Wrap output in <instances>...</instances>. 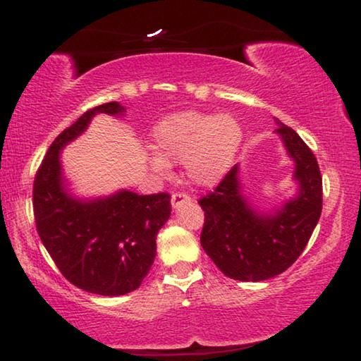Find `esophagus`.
Returning <instances> with one entry per match:
<instances>
[{
    "label": "esophagus",
    "instance_id": "obj_1",
    "mask_svg": "<svg viewBox=\"0 0 361 361\" xmlns=\"http://www.w3.org/2000/svg\"><path fill=\"white\" fill-rule=\"evenodd\" d=\"M191 197L186 192H173L172 194V207L176 209V207H180L183 202H189Z\"/></svg>",
    "mask_w": 361,
    "mask_h": 361
}]
</instances>
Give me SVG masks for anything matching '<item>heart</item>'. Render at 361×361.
<instances>
[{
  "mask_svg": "<svg viewBox=\"0 0 361 361\" xmlns=\"http://www.w3.org/2000/svg\"><path fill=\"white\" fill-rule=\"evenodd\" d=\"M242 127L229 114L185 111L159 122L152 140L159 154L151 167L166 173L169 162H186L194 183L210 186L228 172L242 143Z\"/></svg>",
  "mask_w": 361,
  "mask_h": 361,
  "instance_id": "b5f03b06",
  "label": "heart"
}]
</instances>
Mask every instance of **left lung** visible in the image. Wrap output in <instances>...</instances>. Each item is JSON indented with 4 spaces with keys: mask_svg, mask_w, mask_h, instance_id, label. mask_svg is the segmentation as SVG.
<instances>
[{
    "mask_svg": "<svg viewBox=\"0 0 361 361\" xmlns=\"http://www.w3.org/2000/svg\"><path fill=\"white\" fill-rule=\"evenodd\" d=\"M277 133L295 161L296 197L272 215H261L242 195L239 167L234 166L215 191L199 200L205 221L200 245L224 276L261 282L286 271L312 235L322 215V173L302 138L276 119Z\"/></svg>",
    "mask_w": 361,
    "mask_h": 361,
    "instance_id": "obj_1",
    "label": "left lung"
}]
</instances>
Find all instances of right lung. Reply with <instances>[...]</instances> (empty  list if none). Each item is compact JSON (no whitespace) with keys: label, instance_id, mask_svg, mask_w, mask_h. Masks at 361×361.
Listing matches in <instances>:
<instances>
[{"label":"right lung","instance_id":"add662e5","mask_svg":"<svg viewBox=\"0 0 361 361\" xmlns=\"http://www.w3.org/2000/svg\"><path fill=\"white\" fill-rule=\"evenodd\" d=\"M118 102L87 109L49 146L33 183L36 229L62 276L78 288L103 296L137 290L156 256V235L172 212L170 194L122 191L79 200L66 192L60 151L87 129L97 113L124 114Z\"/></svg>","mask_w":361,"mask_h":361}]
</instances>
